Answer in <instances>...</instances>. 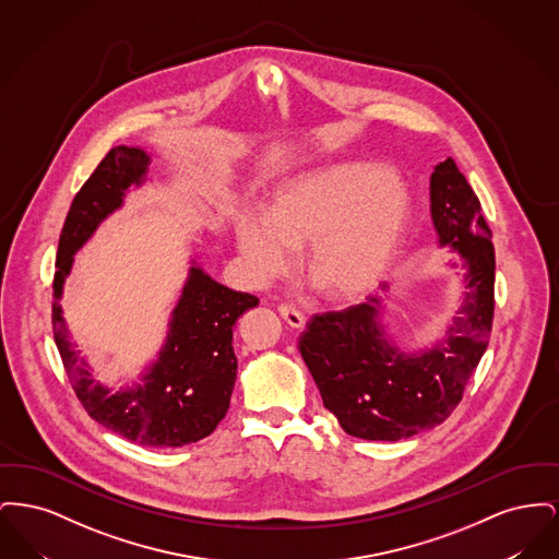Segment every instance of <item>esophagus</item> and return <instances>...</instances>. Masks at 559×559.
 Returning a JSON list of instances; mask_svg holds the SVG:
<instances>
[{
  "label": "esophagus",
  "mask_w": 559,
  "mask_h": 559,
  "mask_svg": "<svg viewBox=\"0 0 559 559\" xmlns=\"http://www.w3.org/2000/svg\"><path fill=\"white\" fill-rule=\"evenodd\" d=\"M278 314L285 319V322L293 326V329H304L306 326V317L299 312V310H295L292 306H287V304H283L281 308H278Z\"/></svg>",
  "instance_id": "34e87169"
}]
</instances>
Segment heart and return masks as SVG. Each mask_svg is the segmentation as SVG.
I'll use <instances>...</instances> for the list:
<instances>
[{
  "label": "heart",
  "mask_w": 559,
  "mask_h": 559,
  "mask_svg": "<svg viewBox=\"0 0 559 559\" xmlns=\"http://www.w3.org/2000/svg\"><path fill=\"white\" fill-rule=\"evenodd\" d=\"M413 217L402 180L377 163H337L299 174L270 197L264 215L240 210L235 239L249 274L264 283L292 267L306 243V272L324 297L374 289L399 258Z\"/></svg>",
  "instance_id": "obj_1"
}]
</instances>
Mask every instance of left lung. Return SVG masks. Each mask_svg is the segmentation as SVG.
<instances>
[{
    "instance_id": "8db88e82",
    "label": "left lung",
    "mask_w": 559,
    "mask_h": 559,
    "mask_svg": "<svg viewBox=\"0 0 559 559\" xmlns=\"http://www.w3.org/2000/svg\"><path fill=\"white\" fill-rule=\"evenodd\" d=\"M431 219L442 247L465 266V293L442 340L402 352L381 324L383 299L317 314L299 340L324 406L349 436L399 442L440 426L488 347L495 314V247L478 197L449 157L429 180ZM390 292L388 285L381 287Z\"/></svg>"
}]
</instances>
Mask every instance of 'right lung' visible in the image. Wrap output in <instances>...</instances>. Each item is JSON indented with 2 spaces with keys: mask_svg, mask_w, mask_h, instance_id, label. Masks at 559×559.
<instances>
[{
  "mask_svg": "<svg viewBox=\"0 0 559 559\" xmlns=\"http://www.w3.org/2000/svg\"><path fill=\"white\" fill-rule=\"evenodd\" d=\"M148 165L151 155L144 148L115 146L75 194L58 240L53 342L78 399L94 421L133 444L174 449L203 440L224 419L237 381L233 331L237 320L258 306V297L219 285L192 260L157 360L138 383L119 392L100 383L80 358L60 308L73 255L100 222L123 205L128 190L144 185Z\"/></svg>",
  "mask_w": 559,
  "mask_h": 559,
  "instance_id": "add662e5",
  "label": "right lung"
}]
</instances>
